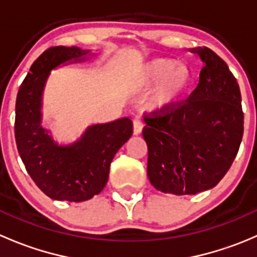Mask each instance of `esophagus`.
<instances>
[{"label":"esophagus","mask_w":257,"mask_h":257,"mask_svg":"<svg viewBox=\"0 0 257 257\" xmlns=\"http://www.w3.org/2000/svg\"><path fill=\"white\" fill-rule=\"evenodd\" d=\"M143 126H144V123L139 118H136L133 121V134L134 136H138V134L142 133V131H143Z\"/></svg>","instance_id":"1"}]
</instances>
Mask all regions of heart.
<instances>
[{"mask_svg":"<svg viewBox=\"0 0 257 257\" xmlns=\"http://www.w3.org/2000/svg\"><path fill=\"white\" fill-rule=\"evenodd\" d=\"M193 80L186 64L173 58H155L144 63L129 80L134 94L149 92L145 105L152 110H165L184 99Z\"/></svg>","mask_w":257,"mask_h":257,"instance_id":"1","label":"heart"}]
</instances>
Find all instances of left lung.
Here are the masks:
<instances>
[{"instance_id": "1", "label": "left lung", "mask_w": 257, "mask_h": 257, "mask_svg": "<svg viewBox=\"0 0 257 257\" xmlns=\"http://www.w3.org/2000/svg\"><path fill=\"white\" fill-rule=\"evenodd\" d=\"M204 67L186 99L144 116L148 178L158 190L194 195L214 188L231 167L243 134L239 83L208 47L193 49Z\"/></svg>"}]
</instances>
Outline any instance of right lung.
Here are the masks:
<instances>
[{
  "label": "right lung",
  "instance_id": "add662e5",
  "mask_svg": "<svg viewBox=\"0 0 257 257\" xmlns=\"http://www.w3.org/2000/svg\"><path fill=\"white\" fill-rule=\"evenodd\" d=\"M89 51L57 46L31 66L18 89L15 138L21 159L36 185L54 200L79 203L104 189L114 155L133 134L128 116L94 124L77 139H63L42 115V94L49 72L68 61H84Z\"/></svg>",
  "mask_w": 257,
  "mask_h": 257
}]
</instances>
